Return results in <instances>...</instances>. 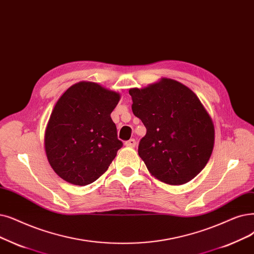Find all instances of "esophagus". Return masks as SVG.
I'll use <instances>...</instances> for the list:
<instances>
[{
    "label": "esophagus",
    "instance_id": "esophagus-1",
    "mask_svg": "<svg viewBox=\"0 0 254 254\" xmlns=\"http://www.w3.org/2000/svg\"><path fill=\"white\" fill-rule=\"evenodd\" d=\"M125 145H126V146H127V147H135V145H136V141H135V139H129L128 141H126Z\"/></svg>",
    "mask_w": 254,
    "mask_h": 254
}]
</instances>
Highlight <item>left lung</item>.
<instances>
[{"mask_svg":"<svg viewBox=\"0 0 254 254\" xmlns=\"http://www.w3.org/2000/svg\"><path fill=\"white\" fill-rule=\"evenodd\" d=\"M131 110L146 127L138 153L149 173L172 186L193 180L214 148L212 117L197 95L167 78L144 88H131Z\"/></svg>","mask_w":254,"mask_h":254,"instance_id":"left-lung-1","label":"left lung"}]
</instances>
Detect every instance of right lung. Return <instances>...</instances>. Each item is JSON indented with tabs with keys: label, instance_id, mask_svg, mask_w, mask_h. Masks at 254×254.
<instances>
[{
	"label": "right lung",
	"instance_id": "add662e5",
	"mask_svg": "<svg viewBox=\"0 0 254 254\" xmlns=\"http://www.w3.org/2000/svg\"><path fill=\"white\" fill-rule=\"evenodd\" d=\"M119 100L118 92L86 81L61 95L47 125L45 149L62 180L86 186L107 171L123 146L111 118Z\"/></svg>",
	"mask_w": 254,
	"mask_h": 254
}]
</instances>
